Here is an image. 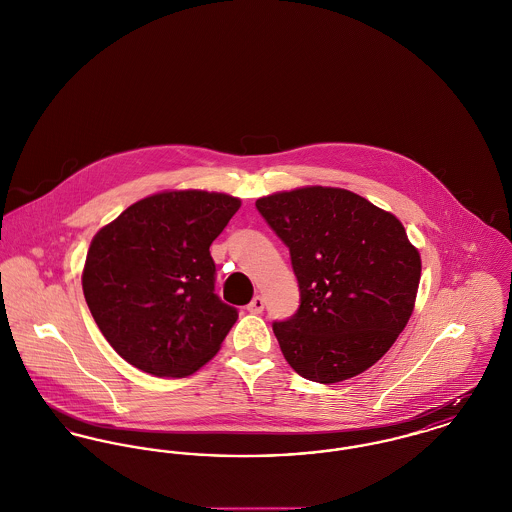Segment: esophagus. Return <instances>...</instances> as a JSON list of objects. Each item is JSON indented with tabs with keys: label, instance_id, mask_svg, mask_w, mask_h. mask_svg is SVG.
Masks as SVG:
<instances>
[{
	"label": "esophagus",
	"instance_id": "esophagus-1",
	"mask_svg": "<svg viewBox=\"0 0 512 512\" xmlns=\"http://www.w3.org/2000/svg\"><path fill=\"white\" fill-rule=\"evenodd\" d=\"M265 309V300L261 298V296H255L253 300H251V303L247 305V311L249 313H261Z\"/></svg>",
	"mask_w": 512,
	"mask_h": 512
}]
</instances>
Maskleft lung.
Here are the masks:
<instances>
[{"label":"left lung","mask_w":512,"mask_h":512,"mask_svg":"<svg viewBox=\"0 0 512 512\" xmlns=\"http://www.w3.org/2000/svg\"><path fill=\"white\" fill-rule=\"evenodd\" d=\"M290 249L298 313L272 331L290 367L315 383L356 377L404 331L420 286V251L402 222L361 195L309 185L257 199Z\"/></svg>","instance_id":"obj_1"}]
</instances>
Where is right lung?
Here are the masks:
<instances>
[{
  "instance_id": "add662e5",
  "label": "right lung",
  "mask_w": 512,
  "mask_h": 512,
  "mask_svg": "<svg viewBox=\"0 0 512 512\" xmlns=\"http://www.w3.org/2000/svg\"><path fill=\"white\" fill-rule=\"evenodd\" d=\"M240 207L226 193L162 191L96 232L83 292L127 363L154 377H187L216 356L238 311L214 294L209 247Z\"/></svg>"
}]
</instances>
